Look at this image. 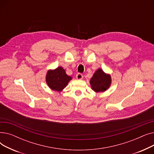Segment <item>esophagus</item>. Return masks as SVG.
Here are the masks:
<instances>
[{
    "instance_id": "esophagus-1",
    "label": "esophagus",
    "mask_w": 154,
    "mask_h": 154,
    "mask_svg": "<svg viewBox=\"0 0 154 154\" xmlns=\"http://www.w3.org/2000/svg\"><path fill=\"white\" fill-rule=\"evenodd\" d=\"M83 75L82 74H80V73H79V74H77L76 75V78L77 80H81L83 79Z\"/></svg>"
}]
</instances>
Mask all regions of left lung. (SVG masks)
I'll return each mask as SVG.
<instances>
[{"label": "left lung", "instance_id": "obj_1", "mask_svg": "<svg viewBox=\"0 0 154 154\" xmlns=\"http://www.w3.org/2000/svg\"><path fill=\"white\" fill-rule=\"evenodd\" d=\"M112 78L109 74H106L101 69L97 70L91 79L90 84L95 92H103L108 90L111 85Z\"/></svg>", "mask_w": 154, "mask_h": 154}]
</instances>
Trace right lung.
I'll return each instance as SVG.
<instances>
[{
	"label": "right lung",
	"instance_id": "right-lung-1",
	"mask_svg": "<svg viewBox=\"0 0 154 154\" xmlns=\"http://www.w3.org/2000/svg\"><path fill=\"white\" fill-rule=\"evenodd\" d=\"M72 77L67 75L66 70L62 67L55 69H49L46 74L45 81L51 89L61 92L66 88Z\"/></svg>",
	"mask_w": 154,
	"mask_h": 154
}]
</instances>
